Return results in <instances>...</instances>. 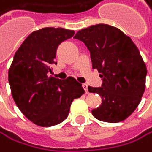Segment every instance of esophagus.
<instances>
[{"mask_svg": "<svg viewBox=\"0 0 152 152\" xmlns=\"http://www.w3.org/2000/svg\"><path fill=\"white\" fill-rule=\"evenodd\" d=\"M82 87H83V89L85 91L86 93H89V91H88V85L87 84H82Z\"/></svg>", "mask_w": 152, "mask_h": 152, "instance_id": "esophagus-1", "label": "esophagus"}]
</instances>
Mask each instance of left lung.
Here are the masks:
<instances>
[{"instance_id": "1", "label": "left lung", "mask_w": 152, "mask_h": 152, "mask_svg": "<svg viewBox=\"0 0 152 152\" xmlns=\"http://www.w3.org/2000/svg\"><path fill=\"white\" fill-rule=\"evenodd\" d=\"M74 38L85 44L92 68L103 80L101 87L88 88L102 98L101 105L91 111L93 117L112 123L127 119L145 91L147 68L138 48L121 30L107 24L82 29Z\"/></svg>"}]
</instances>
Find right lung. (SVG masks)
Instances as JSON below:
<instances>
[{"mask_svg":"<svg viewBox=\"0 0 152 152\" xmlns=\"http://www.w3.org/2000/svg\"><path fill=\"white\" fill-rule=\"evenodd\" d=\"M75 31L44 28L31 32L14 56L8 72L12 96L19 110L34 124L49 127L64 121L75 98L85 92L82 85L69 77L55 78L51 66L59 45Z\"/></svg>","mask_w":152,"mask_h":152,"instance_id":"add662e5","label":"right lung"}]
</instances>
